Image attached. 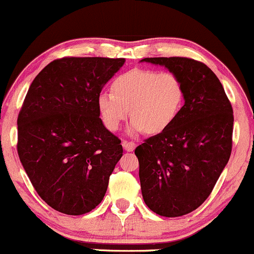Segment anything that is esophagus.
<instances>
[{
    "instance_id": "1",
    "label": "esophagus",
    "mask_w": 254,
    "mask_h": 254,
    "mask_svg": "<svg viewBox=\"0 0 254 254\" xmlns=\"http://www.w3.org/2000/svg\"><path fill=\"white\" fill-rule=\"evenodd\" d=\"M123 145H124V149L127 151H133L136 148V143L135 142H127V141H123Z\"/></svg>"
}]
</instances>
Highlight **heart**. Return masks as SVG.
I'll return each instance as SVG.
<instances>
[{
  "label": "heart",
  "mask_w": 254,
  "mask_h": 254,
  "mask_svg": "<svg viewBox=\"0 0 254 254\" xmlns=\"http://www.w3.org/2000/svg\"><path fill=\"white\" fill-rule=\"evenodd\" d=\"M184 98L185 89L176 74L135 68L118 75L111 84V92L100 93L97 104L103 123L110 131H117L131 115L130 133L147 130L155 135L174 123Z\"/></svg>",
  "instance_id": "1"
}]
</instances>
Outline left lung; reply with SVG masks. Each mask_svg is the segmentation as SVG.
Returning a JSON list of instances; mask_svg holds the SVG:
<instances>
[{
  "label": "left lung",
  "mask_w": 254,
  "mask_h": 254,
  "mask_svg": "<svg viewBox=\"0 0 254 254\" xmlns=\"http://www.w3.org/2000/svg\"><path fill=\"white\" fill-rule=\"evenodd\" d=\"M182 80L185 104L164 132L136 148L142 196L151 211L178 217L210 196L233 147V107L210 68L188 57H150Z\"/></svg>",
  "instance_id": "obj_1"
}]
</instances>
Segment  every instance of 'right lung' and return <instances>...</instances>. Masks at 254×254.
Returning a JSON list of instances; mask_svg holds the SVG:
<instances>
[{"mask_svg":"<svg viewBox=\"0 0 254 254\" xmlns=\"http://www.w3.org/2000/svg\"><path fill=\"white\" fill-rule=\"evenodd\" d=\"M124 58L63 57L37 75L17 116L16 149L34 190L66 215L103 200L122 155L121 139L104 127L98 97Z\"/></svg>","mask_w":254,"mask_h":254,"instance_id":"right-lung-1","label":"right lung"}]
</instances>
